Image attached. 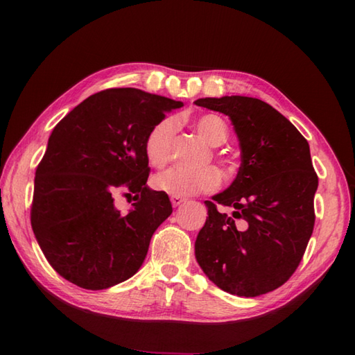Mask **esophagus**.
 <instances>
[{
  "label": "esophagus",
  "instance_id": "1",
  "mask_svg": "<svg viewBox=\"0 0 355 355\" xmlns=\"http://www.w3.org/2000/svg\"><path fill=\"white\" fill-rule=\"evenodd\" d=\"M186 201V198H183V197H175V195H172L171 197V202H172V206H180L182 205V202H184Z\"/></svg>",
  "mask_w": 355,
  "mask_h": 355
}]
</instances>
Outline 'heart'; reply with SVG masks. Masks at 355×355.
Listing matches in <instances>:
<instances>
[{"instance_id":"heart-1","label":"heart","mask_w":355,"mask_h":355,"mask_svg":"<svg viewBox=\"0 0 355 355\" xmlns=\"http://www.w3.org/2000/svg\"><path fill=\"white\" fill-rule=\"evenodd\" d=\"M195 130L210 146H221L229 137V130L224 120L216 114H202L193 120ZM175 120L166 117L157 122L145 139V155L154 168H163L169 162L172 141L175 135ZM220 184V173L215 168L184 169L171 168L154 177L155 189L175 197H191L202 192L214 191Z\"/></svg>"}]
</instances>
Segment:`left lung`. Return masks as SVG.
<instances>
[{"instance_id":"left-lung-1","label":"left lung","mask_w":355,"mask_h":355,"mask_svg":"<svg viewBox=\"0 0 355 355\" xmlns=\"http://www.w3.org/2000/svg\"><path fill=\"white\" fill-rule=\"evenodd\" d=\"M229 116L241 166L229 189L205 201L207 220L195 256L221 290L256 297L284 285L299 267L314 229L319 178L310 146L288 119L254 97L195 101ZM218 205L232 207V216Z\"/></svg>"}]
</instances>
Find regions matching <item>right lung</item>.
I'll list each match as a JSON object with an SVG mask.
<instances>
[{
	"label": "right lung",
	"instance_id": "1",
	"mask_svg": "<svg viewBox=\"0 0 355 355\" xmlns=\"http://www.w3.org/2000/svg\"><path fill=\"white\" fill-rule=\"evenodd\" d=\"M183 107L137 88L89 96L53 130L36 168L30 223L50 266L85 290L130 279L146 258L150 238L172 205L150 191L145 139L166 112ZM117 193L135 195L128 214Z\"/></svg>",
	"mask_w": 355,
	"mask_h": 355
}]
</instances>
